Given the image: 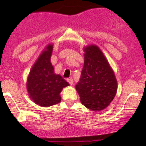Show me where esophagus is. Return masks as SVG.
Wrapping results in <instances>:
<instances>
[{"label":"esophagus","mask_w":146,"mask_h":146,"mask_svg":"<svg viewBox=\"0 0 146 146\" xmlns=\"http://www.w3.org/2000/svg\"><path fill=\"white\" fill-rule=\"evenodd\" d=\"M67 81L68 82L69 84H71V85H72L73 84V79L72 78H68V79H67Z\"/></svg>","instance_id":"obj_1"}]
</instances>
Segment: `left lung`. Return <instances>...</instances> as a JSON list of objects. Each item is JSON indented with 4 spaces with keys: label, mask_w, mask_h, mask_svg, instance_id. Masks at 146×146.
I'll list each match as a JSON object with an SVG mask.
<instances>
[{
    "label": "left lung",
    "mask_w": 146,
    "mask_h": 146,
    "mask_svg": "<svg viewBox=\"0 0 146 146\" xmlns=\"http://www.w3.org/2000/svg\"><path fill=\"white\" fill-rule=\"evenodd\" d=\"M84 51V64L76 90L82 105L94 111H101L107 108L115 96L116 78L98 47L90 45Z\"/></svg>",
    "instance_id": "obj_1"
}]
</instances>
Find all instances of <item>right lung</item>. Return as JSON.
I'll use <instances>...</instances> for the list:
<instances>
[{"label":"right lung","mask_w":146,"mask_h":146,"mask_svg":"<svg viewBox=\"0 0 146 146\" xmlns=\"http://www.w3.org/2000/svg\"><path fill=\"white\" fill-rule=\"evenodd\" d=\"M46 49L33 66L27 82L30 98L42 107L60 103L61 91L69 85L62 76L54 73L50 63L53 45H48Z\"/></svg>","instance_id":"add662e5"}]
</instances>
